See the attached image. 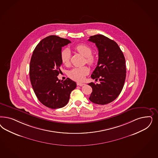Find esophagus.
Wrapping results in <instances>:
<instances>
[{"instance_id": "34e87169", "label": "esophagus", "mask_w": 158, "mask_h": 158, "mask_svg": "<svg viewBox=\"0 0 158 158\" xmlns=\"http://www.w3.org/2000/svg\"><path fill=\"white\" fill-rule=\"evenodd\" d=\"M77 85H78V86L82 87V86L84 85H85V84H84V83H79V82H77Z\"/></svg>"}]
</instances>
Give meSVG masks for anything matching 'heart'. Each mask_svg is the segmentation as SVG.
<instances>
[{"label":"heart","mask_w":158,"mask_h":158,"mask_svg":"<svg viewBox=\"0 0 158 158\" xmlns=\"http://www.w3.org/2000/svg\"><path fill=\"white\" fill-rule=\"evenodd\" d=\"M77 52L81 53L82 55L85 57V60L87 63L93 66L95 64L97 59L93 56L91 48L85 44H80L75 47ZM71 52L69 48H64L60 53V60L61 63L68 66L70 64ZM89 73V69L87 66L76 67L72 69L68 73L69 77L74 81L82 82L85 79V76Z\"/></svg>","instance_id":"b5f03b06"}]
</instances>
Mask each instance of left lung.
I'll list each match as a JSON object with an SVG mask.
<instances>
[{"instance_id":"obj_1","label":"left lung","mask_w":158,"mask_h":158,"mask_svg":"<svg viewBox=\"0 0 158 158\" xmlns=\"http://www.w3.org/2000/svg\"><path fill=\"white\" fill-rule=\"evenodd\" d=\"M99 52L98 64L91 75L100 84H88L92 88L89 99L98 105H106L117 98L122 91L126 76V60L117 43L103 35L91 36Z\"/></svg>"}]
</instances>
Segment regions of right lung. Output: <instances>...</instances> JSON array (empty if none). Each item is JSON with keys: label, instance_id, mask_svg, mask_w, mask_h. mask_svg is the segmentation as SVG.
Wrapping results in <instances>:
<instances>
[{"label": "right lung", "instance_id": "right-lung-1", "mask_svg": "<svg viewBox=\"0 0 158 158\" xmlns=\"http://www.w3.org/2000/svg\"><path fill=\"white\" fill-rule=\"evenodd\" d=\"M70 43L57 36H47L36 46L31 59L30 78L34 91L38 100L51 109L66 106L76 88V82L70 78L62 81L57 78L61 71V48Z\"/></svg>", "mask_w": 158, "mask_h": 158}]
</instances>
